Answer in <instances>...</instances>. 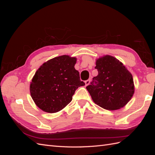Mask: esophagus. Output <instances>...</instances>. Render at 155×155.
Returning <instances> with one entry per match:
<instances>
[{
	"mask_svg": "<svg viewBox=\"0 0 155 155\" xmlns=\"http://www.w3.org/2000/svg\"><path fill=\"white\" fill-rule=\"evenodd\" d=\"M90 79H88V80H87V81H85V86H87V85H88L89 84H90Z\"/></svg>",
	"mask_w": 155,
	"mask_h": 155,
	"instance_id": "34e87169",
	"label": "esophagus"
}]
</instances>
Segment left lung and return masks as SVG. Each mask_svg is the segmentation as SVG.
I'll list each match as a JSON object with an SVG mask.
<instances>
[{"mask_svg":"<svg viewBox=\"0 0 155 155\" xmlns=\"http://www.w3.org/2000/svg\"><path fill=\"white\" fill-rule=\"evenodd\" d=\"M97 76L86 88L93 101L106 110H114L125 106L134 93L133 76L124 64L112 55L96 61Z\"/></svg>","mask_w":155,"mask_h":155,"instance_id":"left-lung-1","label":"left lung"}]
</instances>
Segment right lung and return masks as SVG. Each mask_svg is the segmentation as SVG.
<instances>
[{"label": "right lung", "mask_w": 155, "mask_h": 155, "mask_svg": "<svg viewBox=\"0 0 155 155\" xmlns=\"http://www.w3.org/2000/svg\"><path fill=\"white\" fill-rule=\"evenodd\" d=\"M77 58L63 55L51 59L37 69L30 82L31 98L48 113L62 110L72 100L76 89L85 85L74 66Z\"/></svg>", "instance_id": "add662e5"}]
</instances>
